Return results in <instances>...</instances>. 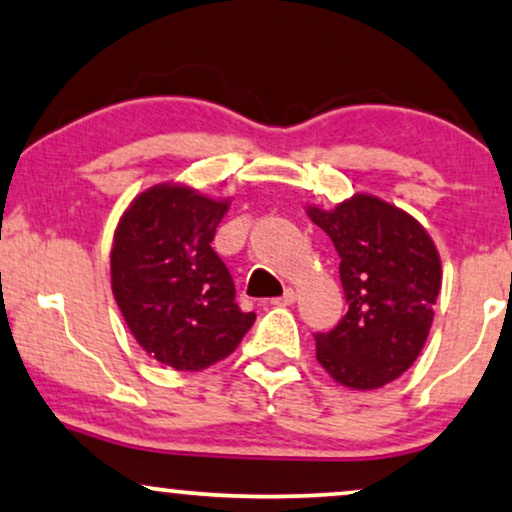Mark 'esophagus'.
Masks as SVG:
<instances>
[{
	"label": "esophagus",
	"mask_w": 512,
	"mask_h": 512,
	"mask_svg": "<svg viewBox=\"0 0 512 512\" xmlns=\"http://www.w3.org/2000/svg\"><path fill=\"white\" fill-rule=\"evenodd\" d=\"M296 301V292L294 289H285V294L277 296V299H273L275 306H292Z\"/></svg>",
	"instance_id": "esophagus-1"
}]
</instances>
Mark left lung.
Masks as SVG:
<instances>
[{"mask_svg":"<svg viewBox=\"0 0 512 512\" xmlns=\"http://www.w3.org/2000/svg\"><path fill=\"white\" fill-rule=\"evenodd\" d=\"M339 254L349 311L315 332V356L332 380L377 389L401 377L427 342L441 289V261L418 220L356 194L334 211L308 208Z\"/></svg>","mask_w":512,"mask_h":512,"instance_id":"obj_1","label":"left lung"}]
</instances>
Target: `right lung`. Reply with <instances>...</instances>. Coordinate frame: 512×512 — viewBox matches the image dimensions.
I'll return each mask as SVG.
<instances>
[{"label": "right lung", "instance_id": "add662e5", "mask_svg": "<svg viewBox=\"0 0 512 512\" xmlns=\"http://www.w3.org/2000/svg\"><path fill=\"white\" fill-rule=\"evenodd\" d=\"M227 201L156 185L123 213L113 235L111 289L149 356L197 372L223 361L254 325L235 304V282L213 251Z\"/></svg>", "mask_w": 512, "mask_h": 512}]
</instances>
